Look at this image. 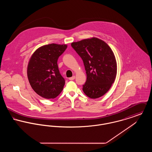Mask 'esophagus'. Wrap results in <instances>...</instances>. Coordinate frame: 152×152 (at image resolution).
Wrapping results in <instances>:
<instances>
[{"instance_id": "esophagus-1", "label": "esophagus", "mask_w": 152, "mask_h": 152, "mask_svg": "<svg viewBox=\"0 0 152 152\" xmlns=\"http://www.w3.org/2000/svg\"><path fill=\"white\" fill-rule=\"evenodd\" d=\"M75 77L74 75V76H72V77L69 78V80H71V81H72V80H74L75 79Z\"/></svg>"}]
</instances>
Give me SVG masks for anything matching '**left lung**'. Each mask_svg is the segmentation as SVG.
Masks as SVG:
<instances>
[{
    "instance_id": "left-lung-1",
    "label": "left lung",
    "mask_w": 152,
    "mask_h": 152,
    "mask_svg": "<svg viewBox=\"0 0 152 152\" xmlns=\"http://www.w3.org/2000/svg\"><path fill=\"white\" fill-rule=\"evenodd\" d=\"M71 46L82 58L86 71L84 92L92 99L103 96L116 76L117 64L112 50L105 42L96 37L73 42Z\"/></svg>"
}]
</instances>
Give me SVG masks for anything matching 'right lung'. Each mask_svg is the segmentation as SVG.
<instances>
[{
    "instance_id": "obj_1",
    "label": "right lung",
    "mask_w": 152,
    "mask_h": 152,
    "mask_svg": "<svg viewBox=\"0 0 152 152\" xmlns=\"http://www.w3.org/2000/svg\"><path fill=\"white\" fill-rule=\"evenodd\" d=\"M66 44H50L40 47L31 56L27 66V77L33 89L46 99L57 97L63 91L65 80L57 65Z\"/></svg>"
}]
</instances>
